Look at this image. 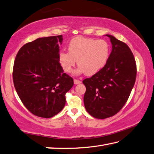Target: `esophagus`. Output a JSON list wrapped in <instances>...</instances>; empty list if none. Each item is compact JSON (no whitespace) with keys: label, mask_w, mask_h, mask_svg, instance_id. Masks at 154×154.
I'll list each match as a JSON object with an SVG mask.
<instances>
[{"label":"esophagus","mask_w":154,"mask_h":154,"mask_svg":"<svg viewBox=\"0 0 154 154\" xmlns=\"http://www.w3.org/2000/svg\"><path fill=\"white\" fill-rule=\"evenodd\" d=\"M73 81H74V84H75V85H77V84H80L81 83V81L75 79L73 80Z\"/></svg>","instance_id":"34e87169"}]
</instances>
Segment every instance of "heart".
Instances as JSON below:
<instances>
[{
  "label": "heart",
  "mask_w": 154,
  "mask_h": 154,
  "mask_svg": "<svg viewBox=\"0 0 154 154\" xmlns=\"http://www.w3.org/2000/svg\"><path fill=\"white\" fill-rule=\"evenodd\" d=\"M68 52L59 53V61L61 67L67 73H71L76 65L79 67L77 74L85 73L92 76L103 68L107 62L110 53V47L103 39L77 37L73 38L68 45Z\"/></svg>",
  "instance_id": "obj_1"
}]
</instances>
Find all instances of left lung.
I'll use <instances>...</instances> for the list:
<instances>
[{
	"label": "left lung",
	"mask_w": 154,
	"mask_h": 154,
	"mask_svg": "<svg viewBox=\"0 0 154 154\" xmlns=\"http://www.w3.org/2000/svg\"><path fill=\"white\" fill-rule=\"evenodd\" d=\"M109 59L103 68L91 77L84 79L86 87L85 107L95 118L105 119L116 115L128 101L136 79V63L131 49L115 37Z\"/></svg>",
	"instance_id": "obj_1"
}]
</instances>
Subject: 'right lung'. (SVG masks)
Wrapping results in <instances>:
<instances>
[{
	"label": "right lung",
	"mask_w": 154,
	"mask_h": 154,
	"mask_svg": "<svg viewBox=\"0 0 154 154\" xmlns=\"http://www.w3.org/2000/svg\"><path fill=\"white\" fill-rule=\"evenodd\" d=\"M63 36L38 38L24 45L14 60L13 77L17 94L30 112L50 118L65 105L73 79L59 61Z\"/></svg>",
	"instance_id": "1"
}]
</instances>
